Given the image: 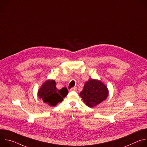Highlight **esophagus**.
<instances>
[{
    "instance_id": "obj_1",
    "label": "esophagus",
    "mask_w": 147,
    "mask_h": 147,
    "mask_svg": "<svg viewBox=\"0 0 147 147\" xmlns=\"http://www.w3.org/2000/svg\"><path fill=\"white\" fill-rule=\"evenodd\" d=\"M77 87H74L71 88L70 90V91H77Z\"/></svg>"
}]
</instances>
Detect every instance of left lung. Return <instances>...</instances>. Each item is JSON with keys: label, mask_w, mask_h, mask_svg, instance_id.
<instances>
[{"label": "left lung", "mask_w": 147, "mask_h": 147, "mask_svg": "<svg viewBox=\"0 0 147 147\" xmlns=\"http://www.w3.org/2000/svg\"><path fill=\"white\" fill-rule=\"evenodd\" d=\"M109 94L108 89L98 80L90 79L86 82L80 95L88 107L92 108L105 100Z\"/></svg>", "instance_id": "left-lung-1"}]
</instances>
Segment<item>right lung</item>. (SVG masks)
Returning a JSON list of instances; mask_svg holds the SVG:
<instances>
[{"label":"right lung","mask_w":147,"mask_h":147,"mask_svg":"<svg viewBox=\"0 0 147 147\" xmlns=\"http://www.w3.org/2000/svg\"><path fill=\"white\" fill-rule=\"evenodd\" d=\"M68 90L66 87L59 90L56 88V82L53 80L46 81L38 90V95L44 102L51 107H55L61 102L63 98L68 94Z\"/></svg>","instance_id":"right-lung-1"}]
</instances>
